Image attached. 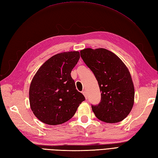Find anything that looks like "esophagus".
Returning <instances> with one entry per match:
<instances>
[{"mask_svg": "<svg viewBox=\"0 0 158 158\" xmlns=\"http://www.w3.org/2000/svg\"><path fill=\"white\" fill-rule=\"evenodd\" d=\"M82 93H83V94L84 95V96H85V99H87V93H86V91H82Z\"/></svg>", "mask_w": 158, "mask_h": 158, "instance_id": "obj_1", "label": "esophagus"}]
</instances>
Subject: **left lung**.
I'll use <instances>...</instances> for the list:
<instances>
[{
    "instance_id": "obj_1",
    "label": "left lung",
    "mask_w": 158,
    "mask_h": 158,
    "mask_svg": "<svg viewBox=\"0 0 158 158\" xmlns=\"http://www.w3.org/2000/svg\"><path fill=\"white\" fill-rule=\"evenodd\" d=\"M80 53L100 87L101 101L91 105L95 115L106 123L122 121L134 104L135 89L129 69L119 57L104 48H85Z\"/></svg>"
}]
</instances>
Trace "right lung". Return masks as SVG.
I'll return each mask as SVG.
<instances>
[{
    "instance_id": "add662e5",
    "label": "right lung",
    "mask_w": 158,
    "mask_h": 158,
    "mask_svg": "<svg viewBox=\"0 0 158 158\" xmlns=\"http://www.w3.org/2000/svg\"><path fill=\"white\" fill-rule=\"evenodd\" d=\"M79 58L78 51L57 54L46 60L34 75L29 87V104L42 123L56 125L67 122L85 100L71 76Z\"/></svg>"
}]
</instances>
